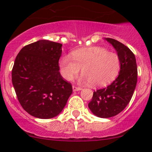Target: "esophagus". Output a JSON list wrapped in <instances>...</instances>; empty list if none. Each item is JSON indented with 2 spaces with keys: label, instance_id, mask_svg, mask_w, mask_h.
Instances as JSON below:
<instances>
[{
  "label": "esophagus",
  "instance_id": "1",
  "mask_svg": "<svg viewBox=\"0 0 152 152\" xmlns=\"http://www.w3.org/2000/svg\"><path fill=\"white\" fill-rule=\"evenodd\" d=\"M81 87H76V86H73V92L79 91V90H81Z\"/></svg>",
  "mask_w": 152,
  "mask_h": 152
}]
</instances>
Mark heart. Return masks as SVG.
<instances>
[{"mask_svg":"<svg viewBox=\"0 0 152 152\" xmlns=\"http://www.w3.org/2000/svg\"><path fill=\"white\" fill-rule=\"evenodd\" d=\"M69 56H63L59 60L62 76L72 81L81 68L80 80L93 87H103L115 79L120 70V60L116 54L103 47H91L77 49Z\"/></svg>","mask_w":152,"mask_h":152,"instance_id":"obj_1","label":"heart"}]
</instances>
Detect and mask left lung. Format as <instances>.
Listing matches in <instances>:
<instances>
[{
	"label": "left lung",
	"mask_w": 152,
	"mask_h": 152,
	"mask_svg": "<svg viewBox=\"0 0 152 152\" xmlns=\"http://www.w3.org/2000/svg\"><path fill=\"white\" fill-rule=\"evenodd\" d=\"M117 52L120 60L119 76L105 88L93 92L88 106L92 114L100 118L116 116L130 103L137 84L136 60L128 47L113 38H105Z\"/></svg>",
	"instance_id": "8db88e82"
}]
</instances>
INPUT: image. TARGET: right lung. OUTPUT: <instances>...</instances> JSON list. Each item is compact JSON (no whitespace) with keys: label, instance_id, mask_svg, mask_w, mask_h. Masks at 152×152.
Instances as JSON below:
<instances>
[{"label":"right lung","instance_id":"add662e5","mask_svg":"<svg viewBox=\"0 0 152 152\" xmlns=\"http://www.w3.org/2000/svg\"><path fill=\"white\" fill-rule=\"evenodd\" d=\"M62 46L40 40L24 47L15 59L13 86L22 108L34 117L46 119L59 115L73 92L59 71Z\"/></svg>","mask_w":152,"mask_h":152}]
</instances>
